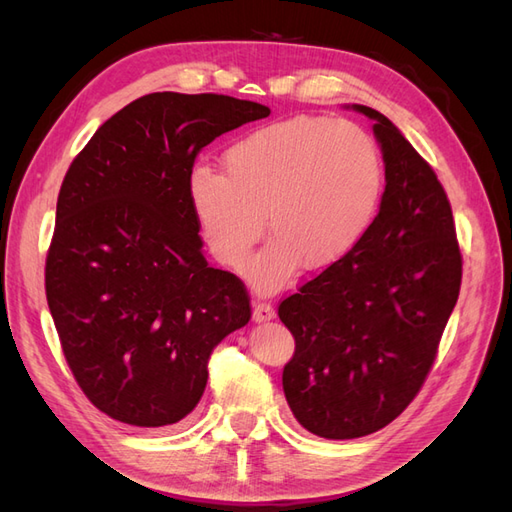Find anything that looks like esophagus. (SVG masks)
I'll list each match as a JSON object with an SVG mask.
<instances>
[{
    "mask_svg": "<svg viewBox=\"0 0 512 512\" xmlns=\"http://www.w3.org/2000/svg\"><path fill=\"white\" fill-rule=\"evenodd\" d=\"M275 318V309L271 303H265V301H256L254 303V320L256 322H267V320H273Z\"/></svg>",
    "mask_w": 512,
    "mask_h": 512,
    "instance_id": "34e87169",
    "label": "esophagus"
}]
</instances>
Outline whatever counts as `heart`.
I'll return each mask as SVG.
<instances>
[{
	"instance_id": "heart-1",
	"label": "heart",
	"mask_w": 512,
	"mask_h": 512,
	"mask_svg": "<svg viewBox=\"0 0 512 512\" xmlns=\"http://www.w3.org/2000/svg\"><path fill=\"white\" fill-rule=\"evenodd\" d=\"M222 168L192 170L188 203L211 256L230 269L245 265L267 220L273 239L245 269L260 290L286 284L301 265L322 271L344 260L384 194L382 153L350 121L262 126L224 151Z\"/></svg>"
}]
</instances>
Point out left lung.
<instances>
[{"label":"left lung","instance_id":"left-lung-1","mask_svg":"<svg viewBox=\"0 0 512 512\" xmlns=\"http://www.w3.org/2000/svg\"><path fill=\"white\" fill-rule=\"evenodd\" d=\"M374 119L384 160L380 211L365 239L280 303L294 337L282 384L314 436H369L404 412L436 361L461 286V250L442 183L393 121Z\"/></svg>","mask_w":512,"mask_h":512}]
</instances>
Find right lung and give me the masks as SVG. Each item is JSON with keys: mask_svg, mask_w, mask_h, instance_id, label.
<instances>
[{"mask_svg": "<svg viewBox=\"0 0 512 512\" xmlns=\"http://www.w3.org/2000/svg\"><path fill=\"white\" fill-rule=\"evenodd\" d=\"M269 106L158 91L104 121L57 198L44 288L81 391L134 427L175 425L222 339L250 322L235 273L209 267L188 203L200 149Z\"/></svg>", "mask_w": 512, "mask_h": 512, "instance_id": "obj_1", "label": "right lung"}]
</instances>
